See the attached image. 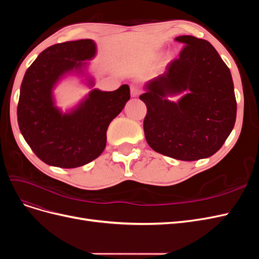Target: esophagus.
<instances>
[{
    "label": "esophagus",
    "mask_w": 259,
    "mask_h": 259,
    "mask_svg": "<svg viewBox=\"0 0 259 259\" xmlns=\"http://www.w3.org/2000/svg\"><path fill=\"white\" fill-rule=\"evenodd\" d=\"M140 93H142V91H140V89L138 88V86H136V85H131V95H132L133 97L138 96Z\"/></svg>",
    "instance_id": "obj_1"
}]
</instances>
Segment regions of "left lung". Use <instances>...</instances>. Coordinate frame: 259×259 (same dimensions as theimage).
<instances>
[{
	"label": "left lung",
	"mask_w": 259,
	"mask_h": 259,
	"mask_svg": "<svg viewBox=\"0 0 259 259\" xmlns=\"http://www.w3.org/2000/svg\"><path fill=\"white\" fill-rule=\"evenodd\" d=\"M165 72L146 84L139 96L147 106L145 137L154 151L182 161L216 153L236 123L237 100L229 68L209 42L192 35ZM186 90L178 103L165 96Z\"/></svg>",
	"instance_id": "1"
}]
</instances>
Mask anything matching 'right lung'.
Returning a JSON list of instances; mask_svg holds the SVG:
<instances>
[{
    "mask_svg": "<svg viewBox=\"0 0 259 259\" xmlns=\"http://www.w3.org/2000/svg\"><path fill=\"white\" fill-rule=\"evenodd\" d=\"M90 38L50 46L32 62L20 86L17 119L21 134L44 163L62 168L85 165L101 154L109 124L131 97L128 85L113 92L93 90L70 113L54 106L52 90L61 75L79 70L94 57Z\"/></svg>",
    "mask_w": 259,
    "mask_h": 259,
    "instance_id": "obj_1",
    "label": "right lung"
}]
</instances>
